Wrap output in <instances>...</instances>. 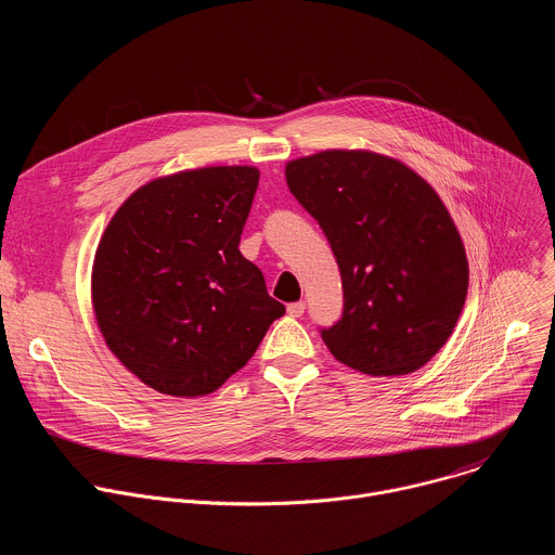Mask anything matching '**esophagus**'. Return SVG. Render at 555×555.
Returning <instances> with one entry per match:
<instances>
[{"label":"esophagus","instance_id":"34e87169","mask_svg":"<svg viewBox=\"0 0 555 555\" xmlns=\"http://www.w3.org/2000/svg\"><path fill=\"white\" fill-rule=\"evenodd\" d=\"M287 313H289L292 318H300V315L305 313V302H302V300H298V302L287 305Z\"/></svg>","mask_w":555,"mask_h":555}]
</instances>
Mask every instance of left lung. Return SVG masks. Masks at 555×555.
<instances>
[{
  "instance_id": "left-lung-1",
  "label": "left lung",
  "mask_w": 555,
  "mask_h": 555,
  "mask_svg": "<svg viewBox=\"0 0 555 555\" xmlns=\"http://www.w3.org/2000/svg\"><path fill=\"white\" fill-rule=\"evenodd\" d=\"M287 188L318 220L341 274L331 354L371 377L416 373L451 337L468 261L451 214L405 163L371 150H324L285 165Z\"/></svg>"
}]
</instances>
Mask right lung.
Here are the masks:
<instances>
[{
	"label": "right lung",
	"mask_w": 555,
	"mask_h": 555,
	"mask_svg": "<svg viewBox=\"0 0 555 555\" xmlns=\"http://www.w3.org/2000/svg\"><path fill=\"white\" fill-rule=\"evenodd\" d=\"M259 169L214 165L154 178L111 218L91 302L113 354L169 397L216 392L285 313L240 253Z\"/></svg>",
	"instance_id": "1"
}]
</instances>
